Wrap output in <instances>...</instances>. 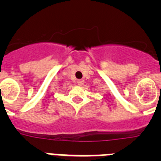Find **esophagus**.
<instances>
[{"instance_id": "esophagus-1", "label": "esophagus", "mask_w": 161, "mask_h": 161, "mask_svg": "<svg viewBox=\"0 0 161 161\" xmlns=\"http://www.w3.org/2000/svg\"><path fill=\"white\" fill-rule=\"evenodd\" d=\"M77 84L79 85H80V86H81V85H84V80H78Z\"/></svg>"}]
</instances>
